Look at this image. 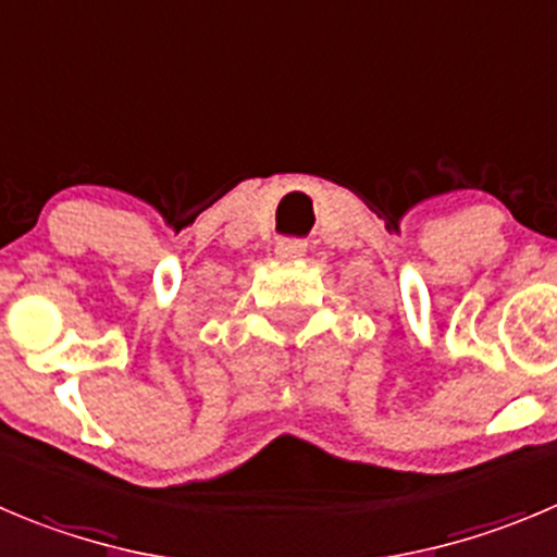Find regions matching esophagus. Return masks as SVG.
<instances>
[{
  "instance_id": "esophagus-1",
  "label": "esophagus",
  "mask_w": 557,
  "mask_h": 557,
  "mask_svg": "<svg viewBox=\"0 0 557 557\" xmlns=\"http://www.w3.org/2000/svg\"><path fill=\"white\" fill-rule=\"evenodd\" d=\"M306 253V243L300 240H282L275 246V257L278 259H298Z\"/></svg>"
}]
</instances>
